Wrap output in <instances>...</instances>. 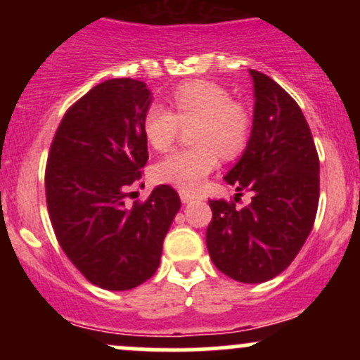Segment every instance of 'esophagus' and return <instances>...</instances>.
<instances>
[{"instance_id":"esophagus-1","label":"esophagus","mask_w":360,"mask_h":360,"mask_svg":"<svg viewBox=\"0 0 360 360\" xmlns=\"http://www.w3.org/2000/svg\"><path fill=\"white\" fill-rule=\"evenodd\" d=\"M179 197H181V202H183V203H190L195 198L193 195H190V193H188V191H181Z\"/></svg>"}]
</instances>
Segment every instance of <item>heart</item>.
Returning a JSON list of instances; mask_svg holds the SVG:
<instances>
[{
  "label": "heart",
  "instance_id": "b5f03b06",
  "mask_svg": "<svg viewBox=\"0 0 360 360\" xmlns=\"http://www.w3.org/2000/svg\"><path fill=\"white\" fill-rule=\"evenodd\" d=\"M172 112L151 104L143 116V134L155 151H167L176 141L179 127L190 130L195 148L174 151L155 165L160 183L183 191H197L216 169L219 155L235 158L248 146L250 115L230 92L210 82H190L170 94Z\"/></svg>",
  "mask_w": 360,
  "mask_h": 360
}]
</instances>
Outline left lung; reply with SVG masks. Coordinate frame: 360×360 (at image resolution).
<instances>
[{"label":"left lung","instance_id":"8db88e82","mask_svg":"<svg viewBox=\"0 0 360 360\" xmlns=\"http://www.w3.org/2000/svg\"><path fill=\"white\" fill-rule=\"evenodd\" d=\"M254 118L248 148L224 181L250 191L249 206L210 200L205 242L219 271L259 284L285 270L314 226L319 205V155L296 101L270 76L249 69Z\"/></svg>","mask_w":360,"mask_h":360}]
</instances>
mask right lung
<instances>
[{"instance_id": "right-lung-1", "label": "right lung", "mask_w": 360, "mask_h": 360, "mask_svg": "<svg viewBox=\"0 0 360 360\" xmlns=\"http://www.w3.org/2000/svg\"><path fill=\"white\" fill-rule=\"evenodd\" d=\"M150 104L139 79L99 83L66 111L46 162V207L59 245L86 281L108 291L153 277L181 207L169 184L146 202L125 203L148 162L143 116Z\"/></svg>"}]
</instances>
